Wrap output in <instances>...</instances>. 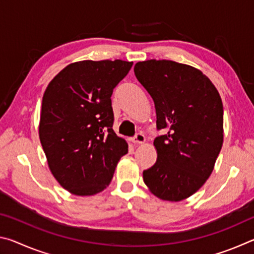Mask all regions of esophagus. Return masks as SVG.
Instances as JSON below:
<instances>
[{"label":"esophagus","instance_id":"obj_1","mask_svg":"<svg viewBox=\"0 0 254 254\" xmlns=\"http://www.w3.org/2000/svg\"><path fill=\"white\" fill-rule=\"evenodd\" d=\"M144 141H145V136L141 132L136 133V134L132 137L133 143H143Z\"/></svg>","mask_w":254,"mask_h":254}]
</instances>
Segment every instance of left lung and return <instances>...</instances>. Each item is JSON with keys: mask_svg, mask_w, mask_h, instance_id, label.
Wrapping results in <instances>:
<instances>
[{"mask_svg": "<svg viewBox=\"0 0 254 254\" xmlns=\"http://www.w3.org/2000/svg\"><path fill=\"white\" fill-rule=\"evenodd\" d=\"M134 75L154 102L158 158L143 180L163 200L179 201L210 176L223 144V104L207 77L171 60L135 64Z\"/></svg>", "mask_w": 254, "mask_h": 254, "instance_id": "obj_1", "label": "left lung"}]
</instances>
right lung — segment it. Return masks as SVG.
I'll return each mask as SVG.
<instances>
[{
	"label": "right lung",
	"mask_w": 254,
	"mask_h": 254,
	"mask_svg": "<svg viewBox=\"0 0 254 254\" xmlns=\"http://www.w3.org/2000/svg\"><path fill=\"white\" fill-rule=\"evenodd\" d=\"M133 63L84 60L50 81L42 98L39 136L51 173L78 196L97 194L113 178L126 140L113 130V89Z\"/></svg>",
	"instance_id": "right-lung-1"
}]
</instances>
